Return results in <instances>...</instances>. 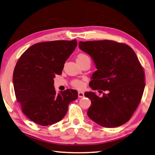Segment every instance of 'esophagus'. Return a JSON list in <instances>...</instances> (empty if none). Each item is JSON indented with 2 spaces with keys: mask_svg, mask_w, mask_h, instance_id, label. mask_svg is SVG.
Segmentation results:
<instances>
[{
  "mask_svg": "<svg viewBox=\"0 0 155 155\" xmlns=\"http://www.w3.org/2000/svg\"><path fill=\"white\" fill-rule=\"evenodd\" d=\"M78 97L79 98H82L84 97V93L82 92V91H78Z\"/></svg>",
  "mask_w": 155,
  "mask_h": 155,
  "instance_id": "1",
  "label": "esophagus"
}]
</instances>
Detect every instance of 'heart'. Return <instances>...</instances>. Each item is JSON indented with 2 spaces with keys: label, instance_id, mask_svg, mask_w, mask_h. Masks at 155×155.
Masks as SVG:
<instances>
[{
  "label": "heart",
  "instance_id": "heart-1",
  "mask_svg": "<svg viewBox=\"0 0 155 155\" xmlns=\"http://www.w3.org/2000/svg\"><path fill=\"white\" fill-rule=\"evenodd\" d=\"M87 61L91 62L90 58L88 56L87 54H79L77 56V62L78 64H81V63H83L84 62H87ZM71 84L72 87L77 88V89H81V88H83L84 87V83L83 81L75 79L71 82Z\"/></svg>",
  "mask_w": 155,
  "mask_h": 155
}]
</instances>
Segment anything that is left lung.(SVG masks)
I'll return each mask as SVG.
<instances>
[{
    "label": "left lung",
    "mask_w": 155,
    "mask_h": 155,
    "mask_svg": "<svg viewBox=\"0 0 155 155\" xmlns=\"http://www.w3.org/2000/svg\"><path fill=\"white\" fill-rule=\"evenodd\" d=\"M78 46L92 58L97 69L89 86L105 91L101 97L84 93L91 101L88 116L105 128L126 123L140 104L145 87L144 72L134 51L112 40L80 41Z\"/></svg>",
    "instance_id": "1"
}]
</instances>
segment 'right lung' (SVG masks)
<instances>
[{"label":"right lung","instance_id":"right-lung-1","mask_svg":"<svg viewBox=\"0 0 155 155\" xmlns=\"http://www.w3.org/2000/svg\"><path fill=\"white\" fill-rule=\"evenodd\" d=\"M77 45L76 39L40 42L23 52L14 69L13 81L17 101L23 114L39 125L61 120L70 103L78 98L77 91L57 94L54 78L61 74L64 64Z\"/></svg>","mask_w":155,"mask_h":155}]
</instances>
